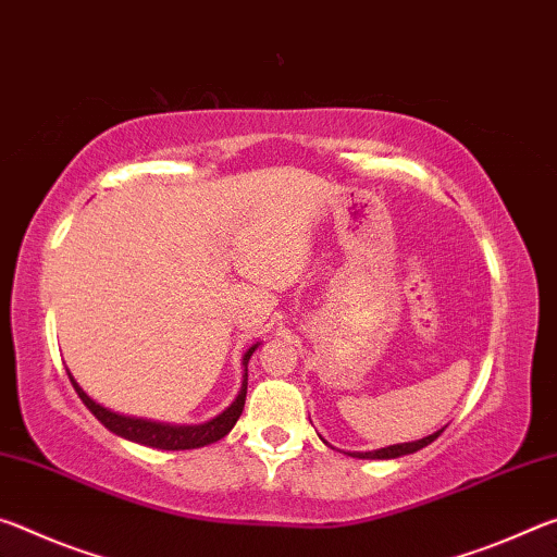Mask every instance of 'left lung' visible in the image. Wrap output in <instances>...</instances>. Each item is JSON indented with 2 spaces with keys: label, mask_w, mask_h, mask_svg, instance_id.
Here are the masks:
<instances>
[{
  "label": "left lung",
  "mask_w": 557,
  "mask_h": 557,
  "mask_svg": "<svg viewBox=\"0 0 557 557\" xmlns=\"http://www.w3.org/2000/svg\"><path fill=\"white\" fill-rule=\"evenodd\" d=\"M442 432L444 430L434 432L430 436H424V440L405 442V444H392V446H385V449H375V451H352L350 457H358V459H397V457H405V454H414L419 449H424V446L432 444Z\"/></svg>",
  "instance_id": "8db88e82"
}]
</instances>
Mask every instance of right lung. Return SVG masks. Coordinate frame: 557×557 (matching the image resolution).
Segmentation results:
<instances>
[{"label":"right lung","mask_w":557,"mask_h":557,"mask_svg":"<svg viewBox=\"0 0 557 557\" xmlns=\"http://www.w3.org/2000/svg\"><path fill=\"white\" fill-rule=\"evenodd\" d=\"M259 348L257 345H251L249 350L244 352V382H242V389L239 395H236L234 403L224 409L222 414H216L214 419H209L205 424H168V422H152V419H140V417H125V414H117L111 412V409L100 407L98 403H94L73 375L69 372L71 377V385L73 389L78 392V397L84 399V405L90 409V414H94L100 424L106 426V430H111L113 434L123 436V440H131L135 444H145V446H152V449H165V451H180V449H199V446H207V444H214L219 440H224L226 434L232 432V426L236 424V419L242 417L244 412V399H246V380H249V370H246V364H249L253 350Z\"/></svg>","instance_id":"right-lung-1"}]
</instances>
